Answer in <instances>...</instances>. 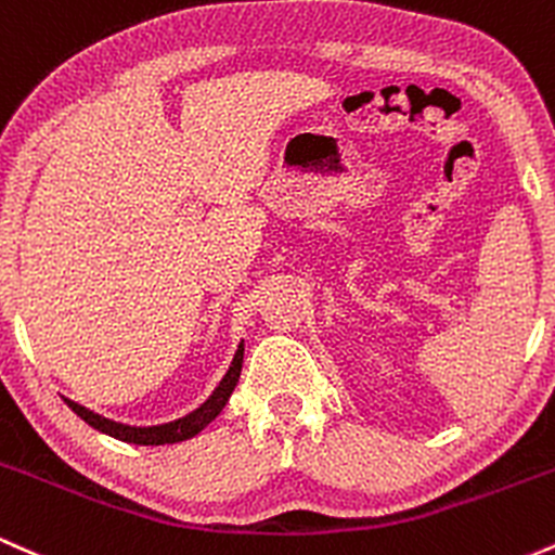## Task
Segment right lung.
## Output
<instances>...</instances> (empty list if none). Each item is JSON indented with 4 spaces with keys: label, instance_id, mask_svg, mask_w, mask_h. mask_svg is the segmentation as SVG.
Instances as JSON below:
<instances>
[{
    "label": "right lung",
    "instance_id": "obj_1",
    "mask_svg": "<svg viewBox=\"0 0 555 555\" xmlns=\"http://www.w3.org/2000/svg\"><path fill=\"white\" fill-rule=\"evenodd\" d=\"M242 354H245V347L240 344L232 367H229V373L224 375V380H221L219 388L211 393V399H208L206 404L197 406L195 412H190L188 417L175 420V423H169V425H156V428H130V425H119V423H112V420H106L101 415H93L91 410L75 404V401H69V399H65V401H67L69 410H73L75 415L82 420V423H88L95 430L106 433V436L119 438V441H125V443H138V446L180 443V441H188V438L197 436V433L206 428L208 423H214V420L219 417V412L224 410V404L229 401V397H232L234 386H237V380H240Z\"/></svg>",
    "mask_w": 555,
    "mask_h": 555
}]
</instances>
